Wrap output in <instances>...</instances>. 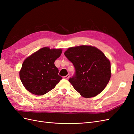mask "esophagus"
I'll return each instance as SVG.
<instances>
[{
  "label": "esophagus",
  "mask_w": 134,
  "mask_h": 134,
  "mask_svg": "<svg viewBox=\"0 0 134 134\" xmlns=\"http://www.w3.org/2000/svg\"><path fill=\"white\" fill-rule=\"evenodd\" d=\"M69 77H70V75H66V76H64V78L65 79H68L69 78Z\"/></svg>",
  "instance_id": "obj_1"
}]
</instances>
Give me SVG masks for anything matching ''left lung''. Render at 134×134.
Returning a JSON list of instances; mask_svg holds the SVG:
<instances>
[{"label":"left lung","mask_w":134,"mask_h":134,"mask_svg":"<svg viewBox=\"0 0 134 134\" xmlns=\"http://www.w3.org/2000/svg\"><path fill=\"white\" fill-rule=\"evenodd\" d=\"M64 55L75 70L69 82L82 97H95L106 87L111 76V64L98 48L87 45L72 47Z\"/></svg>","instance_id":"8db88e82"}]
</instances>
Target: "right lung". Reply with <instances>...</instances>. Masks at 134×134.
Masks as SVG:
<instances>
[{
  "label": "right lung",
  "mask_w": 134,
  "mask_h": 134,
  "mask_svg": "<svg viewBox=\"0 0 134 134\" xmlns=\"http://www.w3.org/2000/svg\"><path fill=\"white\" fill-rule=\"evenodd\" d=\"M62 49L43 47L27 58L19 71V77L26 90L32 94L42 96L54 89L62 77L55 61Z\"/></svg>",
  "instance_id": "1"
}]
</instances>
